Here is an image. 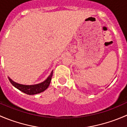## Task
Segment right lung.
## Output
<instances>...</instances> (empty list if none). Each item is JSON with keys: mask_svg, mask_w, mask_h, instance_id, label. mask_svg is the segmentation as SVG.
Listing matches in <instances>:
<instances>
[{"mask_svg": "<svg viewBox=\"0 0 127 127\" xmlns=\"http://www.w3.org/2000/svg\"><path fill=\"white\" fill-rule=\"evenodd\" d=\"M53 71H52L50 75L48 77L47 79L43 82L40 83V84H36V85H22V84H18V83L15 82L13 81L10 77H8L9 80H10V83L16 88L20 90L21 92H23L27 95H35L38 94V93L43 92V91L45 90L49 86L50 84L51 80H52V75H53Z\"/></svg>", "mask_w": 127, "mask_h": 127, "instance_id": "1", "label": "right lung"}]
</instances>
